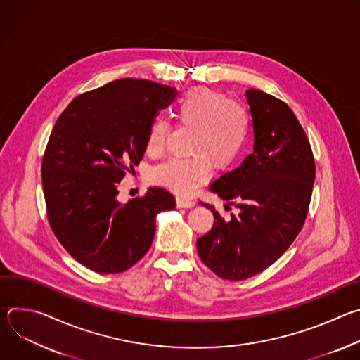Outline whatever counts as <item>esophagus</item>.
<instances>
[{
    "mask_svg": "<svg viewBox=\"0 0 360 360\" xmlns=\"http://www.w3.org/2000/svg\"><path fill=\"white\" fill-rule=\"evenodd\" d=\"M195 207V202L189 198H184V196H178L176 198V208H192Z\"/></svg>",
    "mask_w": 360,
    "mask_h": 360,
    "instance_id": "obj_1",
    "label": "esophagus"
}]
</instances>
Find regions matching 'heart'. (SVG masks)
I'll return each mask as SVG.
<instances>
[{
    "label": "heart",
    "mask_w": 360,
    "mask_h": 360,
    "mask_svg": "<svg viewBox=\"0 0 360 360\" xmlns=\"http://www.w3.org/2000/svg\"><path fill=\"white\" fill-rule=\"evenodd\" d=\"M179 127L193 129L186 160L171 158L152 171V181L179 195H189L219 169L232 165L243 152L250 135V117L245 105L224 92L196 86L186 91L175 107ZM171 127L157 118L149 127L146 149L152 155L164 152Z\"/></svg>",
    "instance_id": "heart-1"
}]
</instances>
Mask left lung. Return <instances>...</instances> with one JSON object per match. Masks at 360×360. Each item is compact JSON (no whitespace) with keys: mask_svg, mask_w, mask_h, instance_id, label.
Segmentation results:
<instances>
[{"mask_svg":"<svg viewBox=\"0 0 360 360\" xmlns=\"http://www.w3.org/2000/svg\"><path fill=\"white\" fill-rule=\"evenodd\" d=\"M246 98L253 152L211 185L239 214L225 221L205 205L215 222L196 240L202 262L233 282L261 274L288 250L307 217L316 175L309 139L286 102L259 89Z\"/></svg>","mask_w":360,"mask_h":360,"instance_id":"1","label":"left lung"}]
</instances>
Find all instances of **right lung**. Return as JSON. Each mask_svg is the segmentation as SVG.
Instances as JSON below:
<instances>
[{
	"instance_id": "add662e5",
	"label": "right lung",
	"mask_w": 360,
	"mask_h": 360,
	"mask_svg": "<svg viewBox=\"0 0 360 360\" xmlns=\"http://www.w3.org/2000/svg\"><path fill=\"white\" fill-rule=\"evenodd\" d=\"M175 95L148 79H117L75 96L49 135L41 165L46 218L65 250L94 272L134 266L152 245L157 215L175 208L162 188L117 200L143 157L150 124Z\"/></svg>"
}]
</instances>
